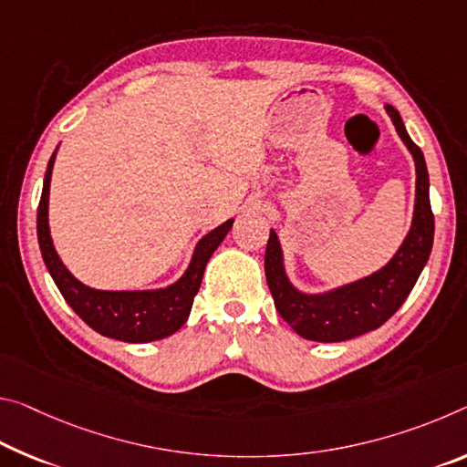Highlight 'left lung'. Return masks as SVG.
<instances>
[{
  "label": "left lung",
  "instance_id": "8db88e82",
  "mask_svg": "<svg viewBox=\"0 0 467 467\" xmlns=\"http://www.w3.org/2000/svg\"><path fill=\"white\" fill-rule=\"evenodd\" d=\"M387 112L416 161V207H413L411 228L393 260L358 283L335 288L330 293L306 295L288 283L278 236L270 231L264 260L265 280L278 314L303 338L317 343H338L380 328L403 306L431 257L434 213L428 193L431 182H428L424 153L407 135L397 109L387 106Z\"/></svg>",
  "mask_w": 467,
  "mask_h": 467
}]
</instances>
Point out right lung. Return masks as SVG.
Listing matches in <instances>:
<instances>
[{
	"instance_id": "1",
	"label": "right lung",
	"mask_w": 467,
	"mask_h": 467,
	"mask_svg": "<svg viewBox=\"0 0 467 467\" xmlns=\"http://www.w3.org/2000/svg\"><path fill=\"white\" fill-rule=\"evenodd\" d=\"M54 160L56 153L51 155L46 181H43V193L39 210H36V239H39L43 262L66 303L78 314L80 320H85L99 335L124 340V343H150V340L174 335L187 322L195 295L202 286L205 265L233 228V220H226L197 243L193 260L179 283L158 288V291H98V288L78 283L66 270L51 243L47 203Z\"/></svg>"
}]
</instances>
